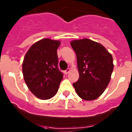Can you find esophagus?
Wrapping results in <instances>:
<instances>
[{
  "mask_svg": "<svg viewBox=\"0 0 132 132\" xmlns=\"http://www.w3.org/2000/svg\"><path fill=\"white\" fill-rule=\"evenodd\" d=\"M69 72H70V69H69V68L67 69H66V70H65V74H66V75L68 74V73H69Z\"/></svg>",
  "mask_w": 132,
  "mask_h": 132,
  "instance_id": "1",
  "label": "esophagus"
}]
</instances>
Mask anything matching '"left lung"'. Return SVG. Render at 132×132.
<instances>
[{
  "instance_id": "8db88e82",
  "label": "left lung",
  "mask_w": 132,
  "mask_h": 132,
  "mask_svg": "<svg viewBox=\"0 0 132 132\" xmlns=\"http://www.w3.org/2000/svg\"><path fill=\"white\" fill-rule=\"evenodd\" d=\"M77 55L79 78L73 84L77 94L93 101L103 93L114 69L112 56L103 45L89 39L71 42Z\"/></svg>"
}]
</instances>
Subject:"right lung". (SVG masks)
<instances>
[{
    "instance_id": "1",
    "label": "right lung",
    "mask_w": 132,
    "mask_h": 132,
    "mask_svg": "<svg viewBox=\"0 0 132 132\" xmlns=\"http://www.w3.org/2000/svg\"><path fill=\"white\" fill-rule=\"evenodd\" d=\"M59 45V41L41 39L31 45L24 57V80L30 91L42 100L54 96L63 77L58 68L57 50Z\"/></svg>"
}]
</instances>
